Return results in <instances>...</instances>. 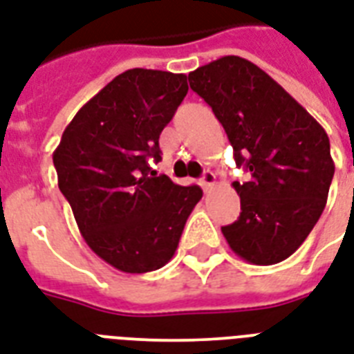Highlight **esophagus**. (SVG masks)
Here are the masks:
<instances>
[{
  "mask_svg": "<svg viewBox=\"0 0 354 354\" xmlns=\"http://www.w3.org/2000/svg\"><path fill=\"white\" fill-rule=\"evenodd\" d=\"M214 185H216V175L212 174L210 169H207V171H205L201 177V186L205 188V192H208L214 188Z\"/></svg>",
  "mask_w": 354,
  "mask_h": 354,
  "instance_id": "34e87169",
  "label": "esophagus"
}]
</instances>
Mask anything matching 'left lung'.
Wrapping results in <instances>:
<instances>
[{"mask_svg": "<svg viewBox=\"0 0 354 354\" xmlns=\"http://www.w3.org/2000/svg\"><path fill=\"white\" fill-rule=\"evenodd\" d=\"M190 88L220 120L236 166L240 218L221 227L229 248L249 264L286 260L319 220L334 175L325 129L251 60L227 55L188 73Z\"/></svg>", "mask_w": 354, "mask_h": 354, "instance_id": "obj_1", "label": "left lung"}]
</instances>
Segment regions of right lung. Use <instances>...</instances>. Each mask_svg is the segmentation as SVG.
<instances>
[{"instance_id": "1", "label": "right lung", "mask_w": 354, "mask_h": 354, "mask_svg": "<svg viewBox=\"0 0 354 354\" xmlns=\"http://www.w3.org/2000/svg\"><path fill=\"white\" fill-rule=\"evenodd\" d=\"M188 92L185 73L133 68L84 103L53 151L59 188L84 242L123 273L168 264L199 186L152 171L158 138Z\"/></svg>"}]
</instances>
